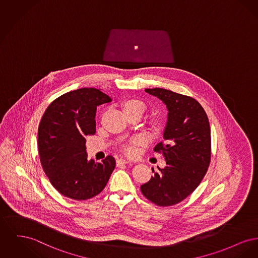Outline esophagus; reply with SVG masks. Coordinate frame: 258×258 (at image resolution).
<instances>
[{
  "label": "esophagus",
  "instance_id": "34e87169",
  "mask_svg": "<svg viewBox=\"0 0 258 258\" xmlns=\"http://www.w3.org/2000/svg\"><path fill=\"white\" fill-rule=\"evenodd\" d=\"M117 164L118 165H126V164H131V162H128L127 160H124V159H119L117 161Z\"/></svg>",
  "mask_w": 258,
  "mask_h": 258
}]
</instances>
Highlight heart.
<instances>
[{
  "mask_svg": "<svg viewBox=\"0 0 258 258\" xmlns=\"http://www.w3.org/2000/svg\"><path fill=\"white\" fill-rule=\"evenodd\" d=\"M145 109V105L139 101V100H128L124 103L123 105V110L127 111V110H137L140 112H143ZM124 152L127 155H133L135 153V149L133 147H126Z\"/></svg>",
  "mask_w": 258,
  "mask_h": 258,
  "instance_id": "obj_1",
  "label": "heart"
}]
</instances>
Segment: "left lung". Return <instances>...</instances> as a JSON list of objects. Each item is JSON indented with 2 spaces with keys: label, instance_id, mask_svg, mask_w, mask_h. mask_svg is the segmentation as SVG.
Instances as JSON below:
<instances>
[{
  "label": "left lung",
  "instance_id": "obj_1",
  "mask_svg": "<svg viewBox=\"0 0 258 258\" xmlns=\"http://www.w3.org/2000/svg\"><path fill=\"white\" fill-rule=\"evenodd\" d=\"M146 92L167 105V121L164 139L154 151L163 154L166 167L140 186L141 193L159 207L182 202L194 192L205 177L211 163V126L204 108L193 97L165 89H146Z\"/></svg>",
  "mask_w": 258,
  "mask_h": 258
}]
</instances>
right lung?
<instances>
[{
	"label": "right lung",
	"instance_id": "obj_1",
	"mask_svg": "<svg viewBox=\"0 0 258 258\" xmlns=\"http://www.w3.org/2000/svg\"><path fill=\"white\" fill-rule=\"evenodd\" d=\"M112 99L100 90L83 88L54 99L46 108L38 130L39 156L51 185L65 197L85 201L106 186L116 161L88 160L86 137L95 134L96 107Z\"/></svg>",
	"mask_w": 258,
	"mask_h": 258
}]
</instances>
